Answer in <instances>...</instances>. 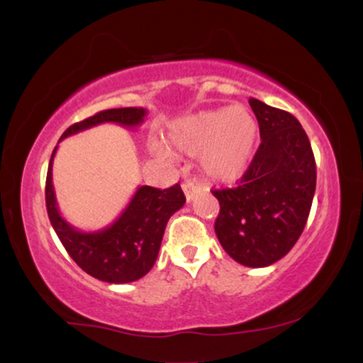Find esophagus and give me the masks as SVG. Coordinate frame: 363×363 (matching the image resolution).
Returning a JSON list of instances; mask_svg holds the SVG:
<instances>
[{"instance_id":"1","label":"esophagus","mask_w":363,"mask_h":363,"mask_svg":"<svg viewBox=\"0 0 363 363\" xmlns=\"http://www.w3.org/2000/svg\"><path fill=\"white\" fill-rule=\"evenodd\" d=\"M182 191H184L187 201H191V199L194 198V194L199 193V186L194 184L193 181H186L184 184H182Z\"/></svg>"}]
</instances>
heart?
I'll return each mask as SVG.
<instances>
[{
	"mask_svg": "<svg viewBox=\"0 0 363 363\" xmlns=\"http://www.w3.org/2000/svg\"><path fill=\"white\" fill-rule=\"evenodd\" d=\"M257 123L252 112L242 106L218 107L196 112L177 121L169 140L177 152L201 158V170L215 182L239 181L247 172L257 147ZM160 157L169 150L158 147Z\"/></svg>",
	"mask_w": 363,
	"mask_h": 363,
	"instance_id": "1",
	"label": "heart"
}]
</instances>
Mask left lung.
I'll return each mask as SVG.
<instances>
[{
  "label": "left lung",
  "instance_id": "obj_1",
  "mask_svg": "<svg viewBox=\"0 0 363 363\" xmlns=\"http://www.w3.org/2000/svg\"><path fill=\"white\" fill-rule=\"evenodd\" d=\"M261 145L232 189L211 191L220 203L215 232L225 252L249 268L281 259L303 232L315 191V160L297 119L251 99Z\"/></svg>",
  "mask_w": 363,
  "mask_h": 363
}]
</instances>
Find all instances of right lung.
<instances>
[{"label": "right lung", "mask_w": 363, "mask_h": 363, "mask_svg": "<svg viewBox=\"0 0 363 363\" xmlns=\"http://www.w3.org/2000/svg\"><path fill=\"white\" fill-rule=\"evenodd\" d=\"M145 116L147 111L141 107L101 111L91 118L69 126L62 133L61 140L104 123L136 128L143 123ZM56 150L57 147L54 148L49 160L48 179H45V206L61 244L83 272L97 280L107 283H131L140 280L155 264L169 218L186 203L181 186L174 184L169 189L140 186L126 210L109 227L95 232L77 230L62 218L57 210L52 186V160Z\"/></svg>", "instance_id": "1"}]
</instances>
